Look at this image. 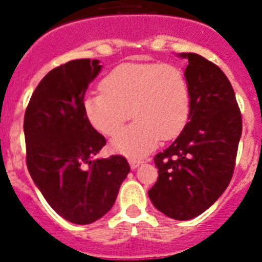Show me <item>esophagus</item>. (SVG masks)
<instances>
[{
	"label": "esophagus",
	"mask_w": 262,
	"mask_h": 262,
	"mask_svg": "<svg viewBox=\"0 0 262 262\" xmlns=\"http://www.w3.org/2000/svg\"><path fill=\"white\" fill-rule=\"evenodd\" d=\"M128 163H129V166H131V169H136L139 165H140V164H142V160L129 159V160H128Z\"/></svg>",
	"instance_id": "34e87169"
}]
</instances>
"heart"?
<instances>
[{"label": "heart", "mask_w": 262, "mask_h": 262, "mask_svg": "<svg viewBox=\"0 0 262 262\" xmlns=\"http://www.w3.org/2000/svg\"><path fill=\"white\" fill-rule=\"evenodd\" d=\"M101 90L85 98V117L98 133L113 136L133 114L135 122L111 142L114 151L129 157L144 156L160 138L177 136L190 113L187 80L172 64H120L106 75Z\"/></svg>", "instance_id": "obj_1"}]
</instances>
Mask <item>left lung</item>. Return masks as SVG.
<instances>
[{"instance_id": "obj_1", "label": "left lung", "mask_w": 262, "mask_h": 262, "mask_svg": "<svg viewBox=\"0 0 262 262\" xmlns=\"http://www.w3.org/2000/svg\"><path fill=\"white\" fill-rule=\"evenodd\" d=\"M178 56L187 60L189 122L174 142L155 156L159 177L148 195L166 216L189 221L209 209L230 184L243 123L223 71L196 53Z\"/></svg>"}]
</instances>
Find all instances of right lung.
Segmentation results:
<instances>
[{"instance_id": "right-lung-1", "label": "right lung", "mask_w": 262, "mask_h": 262, "mask_svg": "<svg viewBox=\"0 0 262 262\" xmlns=\"http://www.w3.org/2000/svg\"><path fill=\"white\" fill-rule=\"evenodd\" d=\"M102 66L72 60L48 72L25 113L26 163L48 205L75 224L98 221L114 205L129 173L123 156L93 157L106 139L84 113V97Z\"/></svg>"}]
</instances>
